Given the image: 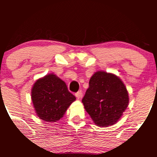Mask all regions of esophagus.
<instances>
[{"label": "esophagus", "instance_id": "1", "mask_svg": "<svg viewBox=\"0 0 157 157\" xmlns=\"http://www.w3.org/2000/svg\"><path fill=\"white\" fill-rule=\"evenodd\" d=\"M82 95H83V94H82V92L81 91H78V92H77V93H75L76 97H77L78 99H80V98L82 97Z\"/></svg>", "mask_w": 157, "mask_h": 157}]
</instances>
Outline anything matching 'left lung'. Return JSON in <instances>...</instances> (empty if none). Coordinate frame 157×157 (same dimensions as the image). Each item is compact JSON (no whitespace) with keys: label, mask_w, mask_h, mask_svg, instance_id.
I'll use <instances>...</instances> for the list:
<instances>
[{"label":"left lung","mask_w":157,"mask_h":157,"mask_svg":"<svg viewBox=\"0 0 157 157\" xmlns=\"http://www.w3.org/2000/svg\"><path fill=\"white\" fill-rule=\"evenodd\" d=\"M82 102L96 125L107 127L121 118L128 105L129 97L119 77L105 71H97L90 78Z\"/></svg>","instance_id":"left-lung-1"}]
</instances>
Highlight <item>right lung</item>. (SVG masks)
Wrapping results in <instances>:
<instances>
[{"label": "right lung", "mask_w": 157, "mask_h": 157, "mask_svg": "<svg viewBox=\"0 0 157 157\" xmlns=\"http://www.w3.org/2000/svg\"><path fill=\"white\" fill-rule=\"evenodd\" d=\"M31 98L39 118L48 122L61 119L76 99L66 83L53 74L36 80L32 88Z\"/></svg>", "instance_id": "obj_1"}]
</instances>
